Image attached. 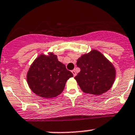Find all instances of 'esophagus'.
I'll use <instances>...</instances> for the list:
<instances>
[{"instance_id": "obj_1", "label": "esophagus", "mask_w": 135, "mask_h": 135, "mask_svg": "<svg viewBox=\"0 0 135 135\" xmlns=\"http://www.w3.org/2000/svg\"><path fill=\"white\" fill-rule=\"evenodd\" d=\"M72 73H73V76H76V70H72Z\"/></svg>"}]
</instances>
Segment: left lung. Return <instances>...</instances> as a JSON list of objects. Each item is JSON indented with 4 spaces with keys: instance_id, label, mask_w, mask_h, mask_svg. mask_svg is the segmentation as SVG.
<instances>
[{
    "instance_id": "left-lung-1",
    "label": "left lung",
    "mask_w": 135,
    "mask_h": 135,
    "mask_svg": "<svg viewBox=\"0 0 135 135\" xmlns=\"http://www.w3.org/2000/svg\"><path fill=\"white\" fill-rule=\"evenodd\" d=\"M76 65L80 72L74 77L80 89L85 93L100 95L112 87L116 71L113 64L97 50L83 54Z\"/></svg>"
}]
</instances>
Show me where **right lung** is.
Wrapping results in <instances>:
<instances>
[{
  "label": "right lung",
  "instance_id": "right-lung-1",
  "mask_svg": "<svg viewBox=\"0 0 135 135\" xmlns=\"http://www.w3.org/2000/svg\"><path fill=\"white\" fill-rule=\"evenodd\" d=\"M73 77L64 64L58 61L53 52L39 55L30 66L27 82L34 93L40 97L50 99L62 92L66 81Z\"/></svg>",
  "mask_w": 135,
  "mask_h": 135
}]
</instances>
